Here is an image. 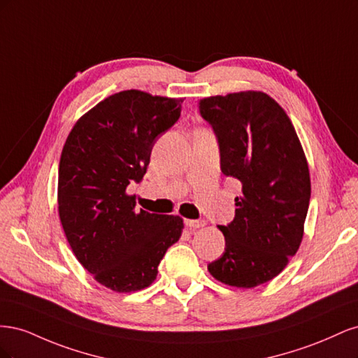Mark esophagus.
Wrapping results in <instances>:
<instances>
[{
	"label": "esophagus",
	"mask_w": 358,
	"mask_h": 358,
	"mask_svg": "<svg viewBox=\"0 0 358 358\" xmlns=\"http://www.w3.org/2000/svg\"><path fill=\"white\" fill-rule=\"evenodd\" d=\"M185 225L189 227V229H201V227L206 225L204 220H185Z\"/></svg>",
	"instance_id": "34e87169"
}]
</instances>
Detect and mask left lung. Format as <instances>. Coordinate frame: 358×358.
<instances>
[{"instance_id": "obj_1", "label": "left lung", "mask_w": 358, "mask_h": 358, "mask_svg": "<svg viewBox=\"0 0 358 358\" xmlns=\"http://www.w3.org/2000/svg\"><path fill=\"white\" fill-rule=\"evenodd\" d=\"M220 145L221 171L242 183L224 254L208 266L222 284L254 288L278 276L301 243L310 199L308 161L272 96L246 91L199 103Z\"/></svg>"}]
</instances>
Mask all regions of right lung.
I'll use <instances>...</instances> for the list:
<instances>
[{
  "label": "right lung",
  "instance_id": "right-lung-1",
  "mask_svg": "<svg viewBox=\"0 0 358 358\" xmlns=\"http://www.w3.org/2000/svg\"><path fill=\"white\" fill-rule=\"evenodd\" d=\"M182 101L143 91L107 96L85 113L64 145L58 210L79 263L117 292L149 287L167 249L179 241L180 216L136 210L128 185L140 182L161 134L178 122Z\"/></svg>",
  "mask_w": 358,
  "mask_h": 358
}]
</instances>
